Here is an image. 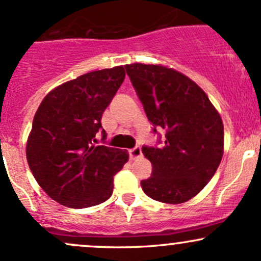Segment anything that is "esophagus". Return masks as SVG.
Here are the masks:
<instances>
[{"instance_id": "obj_1", "label": "esophagus", "mask_w": 261, "mask_h": 261, "mask_svg": "<svg viewBox=\"0 0 261 261\" xmlns=\"http://www.w3.org/2000/svg\"><path fill=\"white\" fill-rule=\"evenodd\" d=\"M128 156H130L131 160L140 159V157L142 156L141 147H140V146H136V147H134V148H131V150H128Z\"/></svg>"}]
</instances>
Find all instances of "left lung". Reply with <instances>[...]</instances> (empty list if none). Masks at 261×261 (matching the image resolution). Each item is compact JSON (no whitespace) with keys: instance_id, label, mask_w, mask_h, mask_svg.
<instances>
[{"instance_id":"1","label":"left lung","mask_w":261,"mask_h":261,"mask_svg":"<svg viewBox=\"0 0 261 261\" xmlns=\"http://www.w3.org/2000/svg\"><path fill=\"white\" fill-rule=\"evenodd\" d=\"M126 73L160 146H142L152 174L141 187L150 198L178 204L205 187L223 156L224 127L207 94L193 80L171 68L141 63L125 65ZM157 128L165 131L161 141Z\"/></svg>"}]
</instances>
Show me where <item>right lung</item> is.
<instances>
[{
	"instance_id": "1",
	"label": "right lung",
	"mask_w": 261,
	"mask_h": 261,
	"mask_svg": "<svg viewBox=\"0 0 261 261\" xmlns=\"http://www.w3.org/2000/svg\"><path fill=\"white\" fill-rule=\"evenodd\" d=\"M125 79L124 67L90 71L47 94L28 136V166L43 191L62 205L88 208L110 198L114 176L127 162L120 148L95 146L101 116Z\"/></svg>"
}]
</instances>
